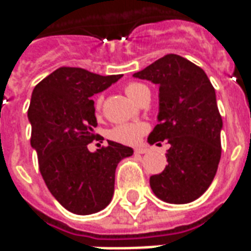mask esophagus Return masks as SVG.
<instances>
[{"label": "esophagus", "mask_w": 251, "mask_h": 251, "mask_svg": "<svg viewBox=\"0 0 251 251\" xmlns=\"http://www.w3.org/2000/svg\"><path fill=\"white\" fill-rule=\"evenodd\" d=\"M148 151H149L148 148L141 147V148H136V151H134V152H136L137 154H144V153H147Z\"/></svg>", "instance_id": "obj_1"}]
</instances>
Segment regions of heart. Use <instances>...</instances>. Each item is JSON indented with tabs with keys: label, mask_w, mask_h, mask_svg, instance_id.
Segmentation results:
<instances>
[{
	"label": "heart",
	"mask_w": 251,
	"mask_h": 251,
	"mask_svg": "<svg viewBox=\"0 0 251 251\" xmlns=\"http://www.w3.org/2000/svg\"><path fill=\"white\" fill-rule=\"evenodd\" d=\"M126 95L134 100L136 103H138L141 98L145 95V94L149 93V90L145 84H141V83H129L126 84L125 87ZM100 103H102V98L99 97L97 99V103H95V107L99 109L100 107ZM148 130V125L144 124V122H134V124H121V125L114 126L111 130L109 131V137L114 141L122 142V144H129V145H133V144H137L140 141L141 136Z\"/></svg>",
	"instance_id": "b5f03b06"
}]
</instances>
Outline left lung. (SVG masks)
<instances>
[{
  "instance_id": "left-lung-1",
  "label": "left lung",
  "mask_w": 251,
  "mask_h": 251,
  "mask_svg": "<svg viewBox=\"0 0 251 251\" xmlns=\"http://www.w3.org/2000/svg\"><path fill=\"white\" fill-rule=\"evenodd\" d=\"M133 76L158 84V124L148 142L168 140V165L151 177L153 194L165 203L185 204L204 194L221 160L222 117L215 90L200 67L167 55Z\"/></svg>"
}]
</instances>
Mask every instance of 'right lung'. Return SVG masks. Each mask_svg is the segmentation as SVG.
Returning a JSON list of instances; mask_svg holds the SVG:
<instances>
[{
  "mask_svg": "<svg viewBox=\"0 0 251 251\" xmlns=\"http://www.w3.org/2000/svg\"><path fill=\"white\" fill-rule=\"evenodd\" d=\"M121 77L60 67L32 93L30 145L37 153L40 174L52 196L77 215L95 214L109 205L117 165L133 154L131 148L114 141L95 152L87 148L98 125L91 97Z\"/></svg>",
  "mask_w": 251,
  "mask_h": 251,
  "instance_id": "1",
  "label": "right lung"
}]
</instances>
